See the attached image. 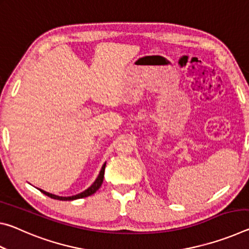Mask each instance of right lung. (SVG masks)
Returning a JSON list of instances; mask_svg holds the SVG:
<instances>
[{
    "label": "right lung",
    "mask_w": 249,
    "mask_h": 249,
    "mask_svg": "<svg viewBox=\"0 0 249 249\" xmlns=\"http://www.w3.org/2000/svg\"><path fill=\"white\" fill-rule=\"evenodd\" d=\"M105 165H107V163H104V165H103L102 169H101L100 174H99V176H98V178H96V180L94 181V183L92 184L90 188H88L86 191H83V192H81V193H79V195H77V196H58L52 195V193L46 192V191H44V190H40V189H39V191H40L41 193H44V195H46L47 196L52 197V199H54V200H60V201H71V200H77V199H82V197H87V196H92V195H93V193H95L96 191L99 190V188H100L101 185H102V183H103Z\"/></svg>",
    "instance_id": "obj_1"
}]
</instances>
